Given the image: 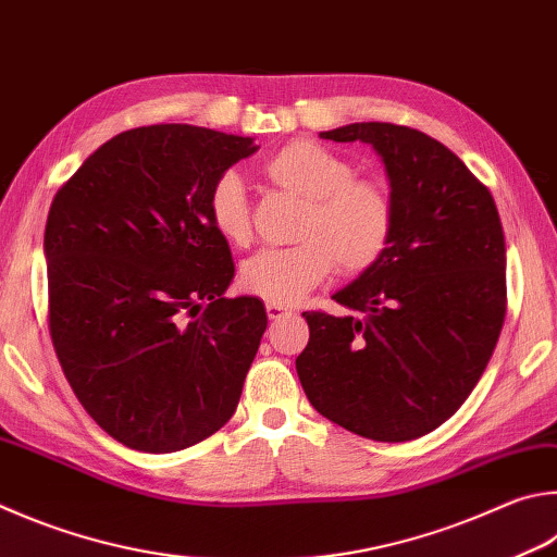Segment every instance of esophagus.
Listing matches in <instances>:
<instances>
[{
  "label": "esophagus",
  "instance_id": "1",
  "mask_svg": "<svg viewBox=\"0 0 557 557\" xmlns=\"http://www.w3.org/2000/svg\"><path fill=\"white\" fill-rule=\"evenodd\" d=\"M265 313H268V319H280V317H285V313H292V309L289 307H282V305H265Z\"/></svg>",
  "mask_w": 557,
  "mask_h": 557
}]
</instances>
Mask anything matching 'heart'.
Listing matches in <instances>:
<instances>
[{
    "instance_id": "1",
    "label": "heart",
    "mask_w": 557,
    "mask_h": 557,
    "mask_svg": "<svg viewBox=\"0 0 557 557\" xmlns=\"http://www.w3.org/2000/svg\"><path fill=\"white\" fill-rule=\"evenodd\" d=\"M262 175L287 195L305 201L297 246L268 248L240 265V285L270 305H297L326 280L370 270L394 236V201L380 180L356 177L348 158L317 140H289L262 163ZM209 219L228 244L246 246L252 236L250 199L234 170L209 189Z\"/></svg>"
}]
</instances>
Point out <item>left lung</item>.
Segmentation results:
<instances>
[{
  "instance_id": "1",
  "label": "left lung",
  "mask_w": 557,
  "mask_h": 557,
  "mask_svg": "<svg viewBox=\"0 0 557 557\" xmlns=\"http://www.w3.org/2000/svg\"><path fill=\"white\" fill-rule=\"evenodd\" d=\"M321 138L377 150L394 236L370 270L333 295L350 313L305 311L297 375L321 417L362 438L401 443L448 421L497 346L507 317V250L490 189L441 140L366 121Z\"/></svg>"
}]
</instances>
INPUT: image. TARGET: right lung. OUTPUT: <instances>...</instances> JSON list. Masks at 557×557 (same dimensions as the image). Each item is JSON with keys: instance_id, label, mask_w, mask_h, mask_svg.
<instances>
[{"instance_id": "1", "label": "right lung", "mask_w": 557, "mask_h": 557, "mask_svg": "<svg viewBox=\"0 0 557 557\" xmlns=\"http://www.w3.org/2000/svg\"><path fill=\"white\" fill-rule=\"evenodd\" d=\"M256 150L189 124L131 128L50 205L55 356L85 411L128 448H189L238 407L268 317L256 297H224L236 268L209 189Z\"/></svg>"}]
</instances>
